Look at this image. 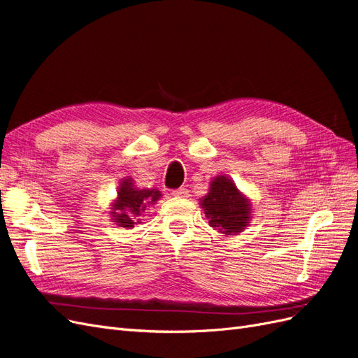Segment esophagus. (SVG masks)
Listing matches in <instances>:
<instances>
[{"label": "esophagus", "mask_w": 358, "mask_h": 358, "mask_svg": "<svg viewBox=\"0 0 358 358\" xmlns=\"http://www.w3.org/2000/svg\"><path fill=\"white\" fill-rule=\"evenodd\" d=\"M189 191L187 189V188H178V189H173V196L175 197H180V199H187L189 194H188Z\"/></svg>", "instance_id": "obj_1"}]
</instances>
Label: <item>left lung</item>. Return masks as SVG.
<instances>
[{
	"mask_svg": "<svg viewBox=\"0 0 358 358\" xmlns=\"http://www.w3.org/2000/svg\"><path fill=\"white\" fill-rule=\"evenodd\" d=\"M200 204L210 227L225 236L242 233L251 221V201L230 178L222 175L210 182L209 192L200 199Z\"/></svg>",
	"mask_w": 358,
	"mask_h": 358,
	"instance_id": "8db88e82",
	"label": "left lung"
}]
</instances>
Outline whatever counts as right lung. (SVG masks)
<instances>
[{"mask_svg": "<svg viewBox=\"0 0 358 358\" xmlns=\"http://www.w3.org/2000/svg\"><path fill=\"white\" fill-rule=\"evenodd\" d=\"M161 197V192L157 188L140 189L134 185L131 178H125L117 187V197L112 203L110 216L116 225L124 229H133L134 224H138L142 213L149 204H155Z\"/></svg>", "mask_w": 358, "mask_h": 358, "instance_id": "add662e5", "label": "right lung"}]
</instances>
